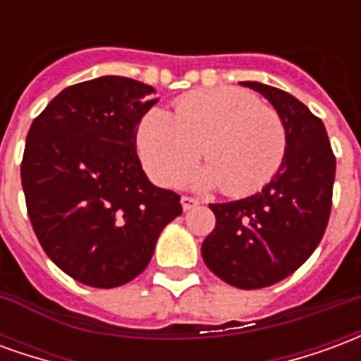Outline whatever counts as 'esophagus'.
Masks as SVG:
<instances>
[{
  "mask_svg": "<svg viewBox=\"0 0 361 361\" xmlns=\"http://www.w3.org/2000/svg\"><path fill=\"white\" fill-rule=\"evenodd\" d=\"M199 201H197L195 197H189V195H183L181 197V207H183V211H191L193 207H197Z\"/></svg>",
  "mask_w": 361,
  "mask_h": 361,
  "instance_id": "1",
  "label": "esophagus"
}]
</instances>
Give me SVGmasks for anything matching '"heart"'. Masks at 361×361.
<instances>
[{
	"label": "heart",
	"mask_w": 361,
	"mask_h": 361,
	"mask_svg": "<svg viewBox=\"0 0 361 361\" xmlns=\"http://www.w3.org/2000/svg\"><path fill=\"white\" fill-rule=\"evenodd\" d=\"M286 147L279 111L238 87L193 90L176 100L173 116L152 108L137 127V150L154 183H181L203 149L207 168L191 183L220 188L230 197L265 188L279 173Z\"/></svg>",
	"instance_id": "heart-1"
}]
</instances>
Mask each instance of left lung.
I'll list each match as a JSON object with an SVG mask.
<instances>
[{
	"label": "left lung",
	"instance_id": "8db88e82",
	"mask_svg": "<svg viewBox=\"0 0 361 361\" xmlns=\"http://www.w3.org/2000/svg\"><path fill=\"white\" fill-rule=\"evenodd\" d=\"M274 106L288 147L279 173L259 193L211 204L216 224L201 245L204 265L230 286L257 290L290 276L325 234L336 158L323 121L284 90L242 82Z\"/></svg>",
	"mask_w": 361,
	"mask_h": 361
}]
</instances>
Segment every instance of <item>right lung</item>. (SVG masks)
<instances>
[{
  "label": "right lung",
  "instance_id": "add662e5",
  "mask_svg": "<svg viewBox=\"0 0 361 361\" xmlns=\"http://www.w3.org/2000/svg\"><path fill=\"white\" fill-rule=\"evenodd\" d=\"M154 89L106 75L67 87L28 129L20 181L32 230L71 279L116 288L139 276L180 195L152 185L137 157V127Z\"/></svg>",
  "mask_w": 361,
  "mask_h": 361
}]
</instances>
